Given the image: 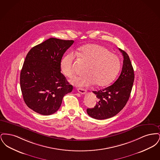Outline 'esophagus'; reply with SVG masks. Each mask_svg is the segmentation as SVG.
<instances>
[{
    "instance_id": "1",
    "label": "esophagus",
    "mask_w": 160,
    "mask_h": 160,
    "mask_svg": "<svg viewBox=\"0 0 160 160\" xmlns=\"http://www.w3.org/2000/svg\"><path fill=\"white\" fill-rule=\"evenodd\" d=\"M77 91H78L79 93H80L81 94H84L86 93V90L83 89V88H78Z\"/></svg>"
}]
</instances>
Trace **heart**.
Returning a JSON list of instances; mask_svg holds the SVG:
<instances>
[{"label":"heart","mask_w":160,"mask_h":160,"mask_svg":"<svg viewBox=\"0 0 160 160\" xmlns=\"http://www.w3.org/2000/svg\"><path fill=\"white\" fill-rule=\"evenodd\" d=\"M78 61L86 64L83 76L77 77L71 80L79 86L95 83L97 87H104L110 83L121 67L119 58L103 46L89 44L80 47L76 53ZM76 55L69 53L61 60V71L65 76L72 77L74 74Z\"/></svg>","instance_id":"1"}]
</instances>
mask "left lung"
Here are the masks:
<instances>
[{
	"label": "left lung",
	"mask_w": 160,
	"mask_h": 160,
	"mask_svg": "<svg viewBox=\"0 0 160 160\" xmlns=\"http://www.w3.org/2000/svg\"><path fill=\"white\" fill-rule=\"evenodd\" d=\"M123 56L122 71L111 86L98 91H93L98 101L87 113L91 118L102 120L112 118L120 112L129 99L134 80V73L129 56L119 48Z\"/></svg>",
	"instance_id": "8db88e82"
}]
</instances>
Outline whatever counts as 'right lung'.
I'll use <instances>...</instances> for the list:
<instances>
[{
    "label": "right lung",
    "mask_w": 160,
    "mask_h": 160,
    "mask_svg": "<svg viewBox=\"0 0 160 160\" xmlns=\"http://www.w3.org/2000/svg\"><path fill=\"white\" fill-rule=\"evenodd\" d=\"M73 40L51 38L32 48L20 73V88L27 106L42 115L53 114L73 87L61 72V62Z\"/></svg>",
    "instance_id": "obj_1"
}]
</instances>
